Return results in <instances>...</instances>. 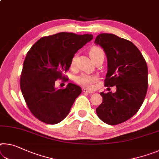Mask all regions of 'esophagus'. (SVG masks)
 Masks as SVG:
<instances>
[{
  "label": "esophagus",
  "instance_id": "1",
  "mask_svg": "<svg viewBox=\"0 0 159 159\" xmlns=\"http://www.w3.org/2000/svg\"><path fill=\"white\" fill-rule=\"evenodd\" d=\"M82 90L84 93H87V94H91V93H93V91H91V90H88L86 89H83Z\"/></svg>",
  "mask_w": 159,
  "mask_h": 159
}]
</instances>
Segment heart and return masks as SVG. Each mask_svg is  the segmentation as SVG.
Returning a JSON list of instances; mask_svg holds the SVG:
<instances>
[{
	"label": "heart",
	"mask_w": 159,
	"mask_h": 159,
	"mask_svg": "<svg viewBox=\"0 0 159 159\" xmlns=\"http://www.w3.org/2000/svg\"><path fill=\"white\" fill-rule=\"evenodd\" d=\"M90 56L92 58L93 61H96V60L102 56H105V52L101 48L94 47H93L90 51ZM79 57V53H75V54L72 57L71 59H70V66L72 69L75 66V63H76L77 58ZM98 78L96 75H91L85 74V73H82L79 75H76L74 77V81L79 84L80 86H83L85 88V89H92L94 87V84L95 83L98 82Z\"/></svg>",
	"instance_id": "1"
}]
</instances>
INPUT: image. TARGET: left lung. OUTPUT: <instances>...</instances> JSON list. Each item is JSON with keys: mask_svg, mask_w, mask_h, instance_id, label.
Segmentation results:
<instances>
[{"mask_svg": "<svg viewBox=\"0 0 159 159\" xmlns=\"http://www.w3.org/2000/svg\"><path fill=\"white\" fill-rule=\"evenodd\" d=\"M95 43L106 54L107 87L115 93H100L102 102L96 108L98 117L106 124L119 125L130 119L143 104L148 89V68L138 48L129 40L113 34H98Z\"/></svg>", "mask_w": 159, "mask_h": 159, "instance_id": "8db88e82", "label": "left lung"}]
</instances>
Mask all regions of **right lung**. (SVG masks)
I'll return each mask as SVG.
<instances>
[{
  "mask_svg": "<svg viewBox=\"0 0 159 159\" xmlns=\"http://www.w3.org/2000/svg\"><path fill=\"white\" fill-rule=\"evenodd\" d=\"M93 38L89 34L59 32L40 38L27 53L20 85L27 107L39 120L55 125L69 114L81 89L69 83L66 89H57L55 82L68 81L64 73L72 57Z\"/></svg>",
  "mask_w": 159,
  "mask_h": 159,
  "instance_id": "obj_1",
  "label": "right lung"
}]
</instances>
